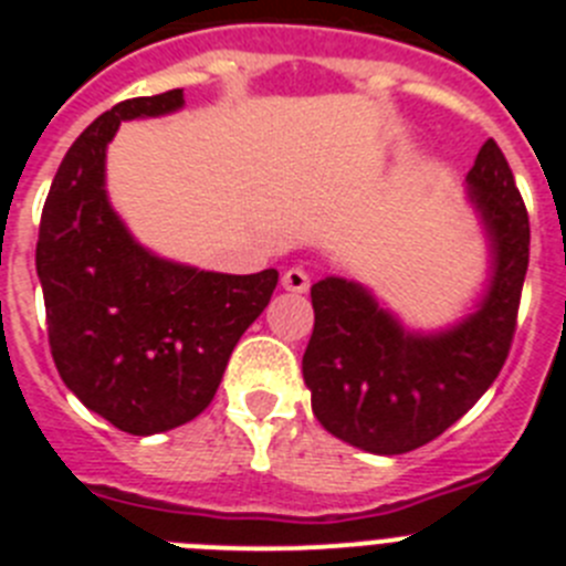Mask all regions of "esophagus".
Segmentation results:
<instances>
[{"instance_id":"obj_1","label":"esophagus","mask_w":566,"mask_h":566,"mask_svg":"<svg viewBox=\"0 0 566 566\" xmlns=\"http://www.w3.org/2000/svg\"><path fill=\"white\" fill-rule=\"evenodd\" d=\"M308 286H312V280H308V274L303 272L300 266H292L283 272V289H286V292L303 294V292H308Z\"/></svg>"}]
</instances>
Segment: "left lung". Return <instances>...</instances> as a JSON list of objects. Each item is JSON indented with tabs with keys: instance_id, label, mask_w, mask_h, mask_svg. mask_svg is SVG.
<instances>
[{
	"instance_id": "left-lung-1",
	"label": "left lung",
	"mask_w": 566,
	"mask_h": 566,
	"mask_svg": "<svg viewBox=\"0 0 566 566\" xmlns=\"http://www.w3.org/2000/svg\"><path fill=\"white\" fill-rule=\"evenodd\" d=\"M490 254L476 308L439 332H411L363 283L312 286L314 332L303 354L312 411L359 451H417L476 405L507 359L530 260V221L516 178L493 138L464 178Z\"/></svg>"
}]
</instances>
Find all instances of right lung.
<instances>
[{"label": "right lung", "instance_id": "1", "mask_svg": "<svg viewBox=\"0 0 566 566\" xmlns=\"http://www.w3.org/2000/svg\"><path fill=\"white\" fill-rule=\"evenodd\" d=\"M184 107V90L115 104L64 155L42 209L36 274L59 377L133 437L172 431L212 402L240 334L277 272L221 274L158 258L107 198V144L122 122Z\"/></svg>", "mask_w": 566, "mask_h": 566}]
</instances>
